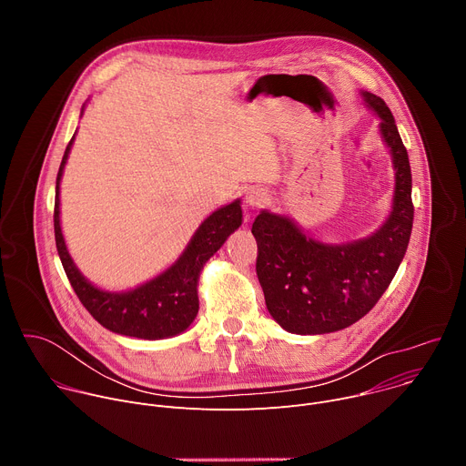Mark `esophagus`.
I'll return each mask as SVG.
<instances>
[{"label": "esophagus", "instance_id": "1", "mask_svg": "<svg viewBox=\"0 0 466 466\" xmlns=\"http://www.w3.org/2000/svg\"><path fill=\"white\" fill-rule=\"evenodd\" d=\"M265 201H268V191H265L263 187H258V186H252L247 195H245V203L247 207H261Z\"/></svg>", "mask_w": 466, "mask_h": 466}]
</instances>
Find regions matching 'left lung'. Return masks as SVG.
<instances>
[{
  "label": "left lung",
  "instance_id": "left-lung-1",
  "mask_svg": "<svg viewBox=\"0 0 466 466\" xmlns=\"http://www.w3.org/2000/svg\"><path fill=\"white\" fill-rule=\"evenodd\" d=\"M381 119V138L394 166L392 212L372 236L329 245L302 232L286 216L259 212L252 223L258 243L256 275L273 319L291 334H329L367 315L404 259L411 228V167L385 101L361 92Z\"/></svg>",
  "mask_w": 466,
  "mask_h": 466
}]
</instances>
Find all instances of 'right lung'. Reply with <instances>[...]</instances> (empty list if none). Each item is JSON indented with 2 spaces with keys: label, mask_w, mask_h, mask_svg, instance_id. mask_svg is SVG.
Masks as SVG:
<instances>
[{
  "label": "right lung",
  "mask_w": 466,
  "mask_h": 466,
  "mask_svg": "<svg viewBox=\"0 0 466 466\" xmlns=\"http://www.w3.org/2000/svg\"><path fill=\"white\" fill-rule=\"evenodd\" d=\"M74 140L76 135L66 147L58 167L53 214L56 250L66 277L90 315L114 334L151 341L180 334L193 322L198 311L197 282L201 269L241 225V201L236 198L234 203L208 216L197 228L180 258L153 280L130 291H103L81 275L66 247L60 228V178Z\"/></svg>",
  "instance_id": "1"
}]
</instances>
